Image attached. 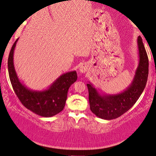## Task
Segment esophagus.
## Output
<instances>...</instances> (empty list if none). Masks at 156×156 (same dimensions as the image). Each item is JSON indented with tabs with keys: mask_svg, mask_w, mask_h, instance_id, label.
Wrapping results in <instances>:
<instances>
[{
	"mask_svg": "<svg viewBox=\"0 0 156 156\" xmlns=\"http://www.w3.org/2000/svg\"><path fill=\"white\" fill-rule=\"evenodd\" d=\"M87 69H88L87 66L86 64H83L80 66V68H79V72H80V73H85L87 72Z\"/></svg>",
	"mask_w": 156,
	"mask_h": 156,
	"instance_id": "34e87169",
	"label": "esophagus"
}]
</instances>
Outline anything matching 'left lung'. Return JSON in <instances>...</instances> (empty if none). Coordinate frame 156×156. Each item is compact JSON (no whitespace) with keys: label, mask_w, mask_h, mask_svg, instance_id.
I'll return each instance as SVG.
<instances>
[{"label":"left lung","mask_w":156,"mask_h":156,"mask_svg":"<svg viewBox=\"0 0 156 156\" xmlns=\"http://www.w3.org/2000/svg\"><path fill=\"white\" fill-rule=\"evenodd\" d=\"M139 64L131 84L121 93H100L90 82L87 84L90 108L101 119L111 120L120 117L133 107L146 87L148 76V58L141 37L137 39Z\"/></svg>","instance_id":"8db88e82"}]
</instances>
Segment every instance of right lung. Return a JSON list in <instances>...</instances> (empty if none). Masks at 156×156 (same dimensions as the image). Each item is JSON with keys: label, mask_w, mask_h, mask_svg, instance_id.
I'll return each mask as SVG.
<instances>
[{"label": "right lung", "mask_w": 156, "mask_h": 156, "mask_svg": "<svg viewBox=\"0 0 156 156\" xmlns=\"http://www.w3.org/2000/svg\"><path fill=\"white\" fill-rule=\"evenodd\" d=\"M17 41L18 39L13 44L8 61V73L13 90L26 108L41 117H53L64 108L68 90L77 80L76 71L63 73L47 89L42 90L28 88L20 80L15 69L13 56Z\"/></svg>", "instance_id": "1"}]
</instances>
